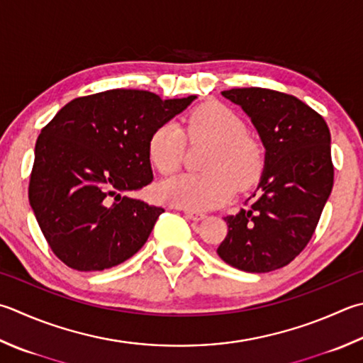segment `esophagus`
Segmentation results:
<instances>
[{
    "label": "esophagus",
    "instance_id": "1",
    "mask_svg": "<svg viewBox=\"0 0 363 363\" xmlns=\"http://www.w3.org/2000/svg\"><path fill=\"white\" fill-rule=\"evenodd\" d=\"M183 213H184V216L189 218V220H193V221H201L205 218V213H201V211H196V210L184 208Z\"/></svg>",
    "mask_w": 363,
    "mask_h": 363
}]
</instances>
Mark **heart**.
<instances>
[{"label":"heart","mask_w":363,"mask_h":363,"mask_svg":"<svg viewBox=\"0 0 363 363\" xmlns=\"http://www.w3.org/2000/svg\"><path fill=\"white\" fill-rule=\"evenodd\" d=\"M191 140H208L211 148L203 174H180L164 182L160 194L167 202L188 210H208L229 201L238 189L250 188L261 177L264 155L259 143L246 135L238 115L220 102H207L184 120ZM184 134L175 123H164L150 135L148 158L162 175L180 167Z\"/></svg>","instance_id":"obj_1"}]
</instances>
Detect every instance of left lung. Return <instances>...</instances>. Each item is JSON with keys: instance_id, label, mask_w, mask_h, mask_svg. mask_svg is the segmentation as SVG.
<instances>
[{"instance_id": "1", "label": "left lung", "mask_w": 363, "mask_h": 363, "mask_svg": "<svg viewBox=\"0 0 363 363\" xmlns=\"http://www.w3.org/2000/svg\"><path fill=\"white\" fill-rule=\"evenodd\" d=\"M223 96L251 118L265 148L264 170L246 208L224 218L218 246L225 264L250 273L288 265L310 242L333 186L330 131L324 118L291 94L232 88Z\"/></svg>"}]
</instances>
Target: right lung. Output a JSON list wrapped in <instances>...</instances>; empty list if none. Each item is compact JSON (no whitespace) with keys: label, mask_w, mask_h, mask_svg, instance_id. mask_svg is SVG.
<instances>
[{"label":"right lung","mask_w":363,"mask_h":363,"mask_svg":"<svg viewBox=\"0 0 363 363\" xmlns=\"http://www.w3.org/2000/svg\"><path fill=\"white\" fill-rule=\"evenodd\" d=\"M194 99L108 90L67 102L40 131L28 196L60 261L106 270L145 245L164 208L126 193L153 180L150 135Z\"/></svg>","instance_id":"1"}]
</instances>
